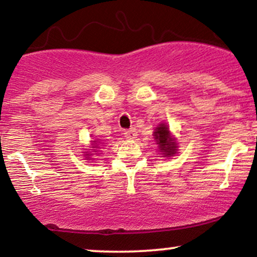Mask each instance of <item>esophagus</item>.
<instances>
[{
  "label": "esophagus",
  "instance_id": "obj_1",
  "mask_svg": "<svg viewBox=\"0 0 257 257\" xmlns=\"http://www.w3.org/2000/svg\"><path fill=\"white\" fill-rule=\"evenodd\" d=\"M137 135H138V133L135 128H132V129H129V131L124 132V137L128 139V140H133V139L137 138Z\"/></svg>",
  "mask_w": 257,
  "mask_h": 257
}]
</instances>
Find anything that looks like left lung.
<instances>
[{"label":"left lung","mask_w":257,"mask_h":257,"mask_svg":"<svg viewBox=\"0 0 257 257\" xmlns=\"http://www.w3.org/2000/svg\"><path fill=\"white\" fill-rule=\"evenodd\" d=\"M153 137H155V140L157 141L159 151L162 152V155H164V157H170V156H174L178 151V144H176L175 138L172 137L170 134L169 128L162 123L159 126L156 128V132L153 133Z\"/></svg>","instance_id":"8db88e82"}]
</instances>
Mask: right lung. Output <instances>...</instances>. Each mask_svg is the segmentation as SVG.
<instances>
[{
    "instance_id": "right-lung-1",
    "label": "right lung",
    "mask_w": 257,
    "mask_h": 257,
    "mask_svg": "<svg viewBox=\"0 0 257 257\" xmlns=\"http://www.w3.org/2000/svg\"><path fill=\"white\" fill-rule=\"evenodd\" d=\"M93 149H99V145L96 144V141H93ZM91 155H94V153H91ZM90 153H87V156H91Z\"/></svg>"
}]
</instances>
